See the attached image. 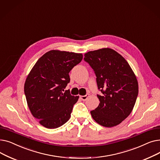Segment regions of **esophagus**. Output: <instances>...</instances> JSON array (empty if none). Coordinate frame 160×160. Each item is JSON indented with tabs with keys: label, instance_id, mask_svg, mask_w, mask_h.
I'll use <instances>...</instances> for the list:
<instances>
[{
	"label": "esophagus",
	"instance_id": "34e87169",
	"mask_svg": "<svg viewBox=\"0 0 160 160\" xmlns=\"http://www.w3.org/2000/svg\"><path fill=\"white\" fill-rule=\"evenodd\" d=\"M89 97V94H86V95L81 96V97H80V98H81L82 100H83V101H85V100H86Z\"/></svg>",
	"mask_w": 160,
	"mask_h": 160
}]
</instances>
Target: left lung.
Masks as SVG:
<instances>
[{"label": "left lung", "mask_w": 160, "mask_h": 160, "mask_svg": "<svg viewBox=\"0 0 160 160\" xmlns=\"http://www.w3.org/2000/svg\"><path fill=\"white\" fill-rule=\"evenodd\" d=\"M85 62L93 69L100 104L91 111L93 119L105 127H113L132 112L138 95V83L127 60L112 48H101L84 54Z\"/></svg>", "instance_id": "1"}]
</instances>
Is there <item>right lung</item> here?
Masks as SVG:
<instances>
[{
	"label": "right lung",
	"instance_id": "add662e5",
	"mask_svg": "<svg viewBox=\"0 0 160 160\" xmlns=\"http://www.w3.org/2000/svg\"><path fill=\"white\" fill-rule=\"evenodd\" d=\"M82 54L50 50L37 61L26 79L24 94L32 115L47 128L61 127L70 119L79 97L64 89L69 72L82 60Z\"/></svg>",
	"mask_w": 160,
	"mask_h": 160
}]
</instances>
